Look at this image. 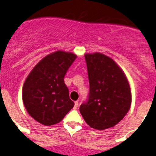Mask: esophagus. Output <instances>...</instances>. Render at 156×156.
<instances>
[{
  "label": "esophagus",
  "mask_w": 156,
  "mask_h": 156,
  "mask_svg": "<svg viewBox=\"0 0 156 156\" xmlns=\"http://www.w3.org/2000/svg\"><path fill=\"white\" fill-rule=\"evenodd\" d=\"M78 105H79V102H78V101H75V105H74V109H77V108H78Z\"/></svg>",
  "instance_id": "34e87169"
}]
</instances>
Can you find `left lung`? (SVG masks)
<instances>
[{
  "label": "left lung",
  "instance_id": "obj_1",
  "mask_svg": "<svg viewBox=\"0 0 156 156\" xmlns=\"http://www.w3.org/2000/svg\"><path fill=\"white\" fill-rule=\"evenodd\" d=\"M85 59L90 93L80 112L94 129L114 127L131 107V89L126 76L112 58L102 53L86 54Z\"/></svg>",
  "mask_w": 156,
  "mask_h": 156
}]
</instances>
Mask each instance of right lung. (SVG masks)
<instances>
[{
  "label": "right lung",
  "instance_id": "1",
  "mask_svg": "<svg viewBox=\"0 0 156 156\" xmlns=\"http://www.w3.org/2000/svg\"><path fill=\"white\" fill-rule=\"evenodd\" d=\"M76 58L71 52L56 51L42 58L27 77L23 103L38 122L46 126L55 125L73 108L64 76Z\"/></svg>",
  "mask_w": 156,
  "mask_h": 156
}]
</instances>
